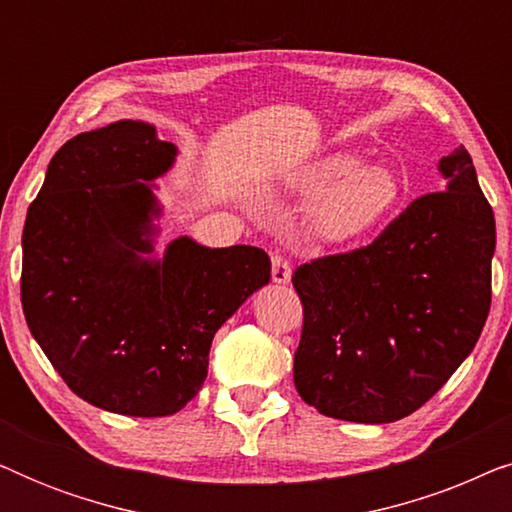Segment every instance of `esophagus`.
<instances>
[{
    "label": "esophagus",
    "instance_id": "1",
    "mask_svg": "<svg viewBox=\"0 0 512 512\" xmlns=\"http://www.w3.org/2000/svg\"><path fill=\"white\" fill-rule=\"evenodd\" d=\"M272 261V282L277 284H286L291 279V263L289 258H286L284 254H279V251H275V254L270 256Z\"/></svg>",
    "mask_w": 512,
    "mask_h": 512
}]
</instances>
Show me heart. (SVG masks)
<instances>
[{
	"instance_id": "1",
	"label": "heart",
	"mask_w": 512,
	"mask_h": 512,
	"mask_svg": "<svg viewBox=\"0 0 512 512\" xmlns=\"http://www.w3.org/2000/svg\"><path fill=\"white\" fill-rule=\"evenodd\" d=\"M354 163L349 153H331L298 174V191L317 195L310 209V228L319 240H356L396 207L401 195L396 174L382 163Z\"/></svg>"
}]
</instances>
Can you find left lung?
Returning <instances> with one entry per match:
<instances>
[{"instance_id":"1","label":"left lung","mask_w":512,"mask_h":512,"mask_svg":"<svg viewBox=\"0 0 512 512\" xmlns=\"http://www.w3.org/2000/svg\"><path fill=\"white\" fill-rule=\"evenodd\" d=\"M445 191L412 200L368 247L300 265V398L321 415L389 424L429 401L473 352L489 303L494 212L464 146Z\"/></svg>"}]
</instances>
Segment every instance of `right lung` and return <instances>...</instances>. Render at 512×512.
Segmentation results:
<instances>
[{
	"label": "right lung",
	"mask_w": 512,
	"mask_h": 512,
	"mask_svg": "<svg viewBox=\"0 0 512 512\" xmlns=\"http://www.w3.org/2000/svg\"><path fill=\"white\" fill-rule=\"evenodd\" d=\"M177 146L142 121L81 132L27 209L20 300L67 387L95 408L167 417L198 394L214 333L270 282L263 249L179 237L153 251V181Z\"/></svg>",
	"instance_id": "add662e5"
}]
</instances>
